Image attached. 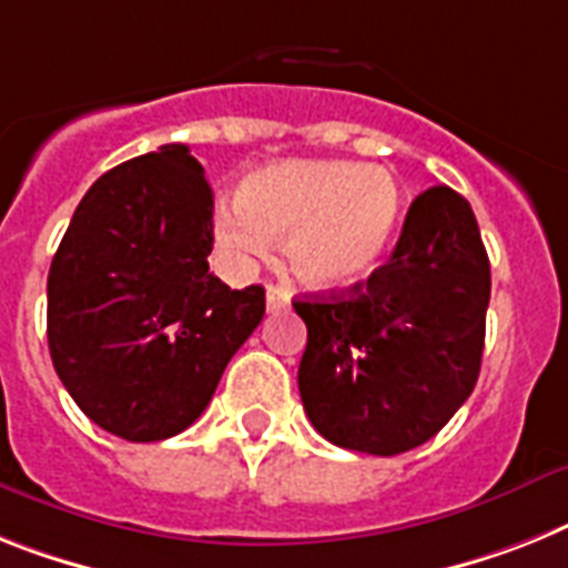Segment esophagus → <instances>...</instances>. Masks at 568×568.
<instances>
[{
    "label": "esophagus",
    "instance_id": "esophagus-1",
    "mask_svg": "<svg viewBox=\"0 0 568 568\" xmlns=\"http://www.w3.org/2000/svg\"><path fill=\"white\" fill-rule=\"evenodd\" d=\"M265 303H268V312H283V308L292 306V294L285 292V288H280V285H268Z\"/></svg>",
    "mask_w": 568,
    "mask_h": 568
}]
</instances>
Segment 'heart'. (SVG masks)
I'll list each match as a JSON object with an SVG mask.
<instances>
[{
	"mask_svg": "<svg viewBox=\"0 0 568 568\" xmlns=\"http://www.w3.org/2000/svg\"><path fill=\"white\" fill-rule=\"evenodd\" d=\"M240 202L216 216L227 260L247 265L285 240V262L312 288H346L373 274L402 216L393 173L357 161H280L247 175Z\"/></svg>",
	"mask_w": 568,
	"mask_h": 568,
	"instance_id": "1",
	"label": "heart"
}]
</instances>
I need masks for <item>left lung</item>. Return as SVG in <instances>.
I'll use <instances>...</instances> for the list:
<instances>
[{
	"instance_id": "1",
	"label": "left lung",
	"mask_w": 568,
	"mask_h": 568,
	"mask_svg": "<svg viewBox=\"0 0 568 568\" xmlns=\"http://www.w3.org/2000/svg\"><path fill=\"white\" fill-rule=\"evenodd\" d=\"M490 265L468 199L409 204L387 265L349 292L294 300L308 328L300 398L332 445L395 456L436 436L474 393Z\"/></svg>"
}]
</instances>
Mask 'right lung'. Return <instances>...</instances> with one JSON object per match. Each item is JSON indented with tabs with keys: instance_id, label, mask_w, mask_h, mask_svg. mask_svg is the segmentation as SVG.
Instances as JSON below:
<instances>
[{
	"instance_id": "add662e5",
	"label": "right lung",
	"mask_w": 568,
	"mask_h": 568,
	"mask_svg": "<svg viewBox=\"0 0 568 568\" xmlns=\"http://www.w3.org/2000/svg\"><path fill=\"white\" fill-rule=\"evenodd\" d=\"M213 190L190 146L100 175L49 271V352L98 427L161 442L202 416L265 314V288L211 274Z\"/></svg>"
}]
</instances>
